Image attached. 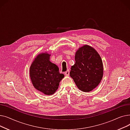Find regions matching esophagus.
<instances>
[{"label":"esophagus","mask_w":130,"mask_h":130,"mask_svg":"<svg viewBox=\"0 0 130 130\" xmlns=\"http://www.w3.org/2000/svg\"><path fill=\"white\" fill-rule=\"evenodd\" d=\"M65 74L66 75V76H69V74H70V71H69V70H67V71L65 72Z\"/></svg>","instance_id":"obj_1"}]
</instances>
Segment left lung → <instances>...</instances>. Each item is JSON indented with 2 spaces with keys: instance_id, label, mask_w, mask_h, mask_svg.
I'll use <instances>...</instances> for the list:
<instances>
[{
  "instance_id": "1",
  "label": "left lung",
  "mask_w": 130,
  "mask_h": 130,
  "mask_svg": "<svg viewBox=\"0 0 130 130\" xmlns=\"http://www.w3.org/2000/svg\"><path fill=\"white\" fill-rule=\"evenodd\" d=\"M75 59L70 76L80 90L91 92L99 85L103 75V63L100 55L94 48L85 45L76 51Z\"/></svg>"
}]
</instances>
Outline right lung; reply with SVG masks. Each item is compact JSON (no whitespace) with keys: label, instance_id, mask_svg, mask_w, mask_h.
<instances>
[{"label":"right lung","instance_id":"right-lung-1","mask_svg":"<svg viewBox=\"0 0 130 130\" xmlns=\"http://www.w3.org/2000/svg\"><path fill=\"white\" fill-rule=\"evenodd\" d=\"M47 53L38 54L30 67V77L36 90L45 95L53 94L58 89L59 82L64 77L59 68L50 60Z\"/></svg>","mask_w":130,"mask_h":130}]
</instances>
